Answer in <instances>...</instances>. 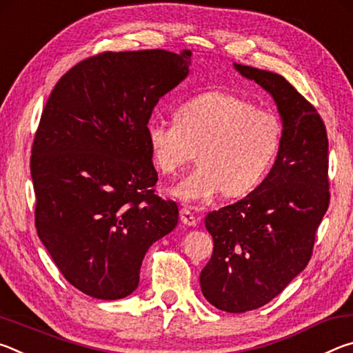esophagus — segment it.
Instances as JSON below:
<instances>
[{"label":"esophagus","instance_id":"esophagus-1","mask_svg":"<svg viewBox=\"0 0 353 353\" xmlns=\"http://www.w3.org/2000/svg\"><path fill=\"white\" fill-rule=\"evenodd\" d=\"M181 219L185 225H190V227H194L198 224V218L194 216L193 212H190L188 208H182L181 210Z\"/></svg>","mask_w":353,"mask_h":353}]
</instances>
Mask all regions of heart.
I'll return each mask as SVG.
<instances>
[{
	"mask_svg": "<svg viewBox=\"0 0 353 353\" xmlns=\"http://www.w3.org/2000/svg\"><path fill=\"white\" fill-rule=\"evenodd\" d=\"M282 119L229 92H205L177 107L174 121L152 119L146 140L154 165L176 174L198 159L172 194L190 204L218 196L236 198L256 188L270 171L282 141Z\"/></svg>",
	"mask_w": 353,
	"mask_h": 353,
	"instance_id": "obj_1",
	"label": "heart"
}]
</instances>
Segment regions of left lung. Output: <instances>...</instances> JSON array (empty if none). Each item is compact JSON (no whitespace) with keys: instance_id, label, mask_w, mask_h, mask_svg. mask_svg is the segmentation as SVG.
<instances>
[{"instance_id":"left-lung-1","label":"left lung","mask_w":353,"mask_h":353,"mask_svg":"<svg viewBox=\"0 0 353 353\" xmlns=\"http://www.w3.org/2000/svg\"><path fill=\"white\" fill-rule=\"evenodd\" d=\"M234 67L271 94L283 126L265 181L205 216L214 248L199 277L202 294L218 310L244 313L271 302L312 259L330 202L328 139L319 113L283 76Z\"/></svg>"}]
</instances>
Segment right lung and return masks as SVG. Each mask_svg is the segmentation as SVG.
I'll return each mask as SVG.
<instances>
[{
  "label": "right lung",
  "mask_w": 353,
  "mask_h": 353,
  "mask_svg": "<svg viewBox=\"0 0 353 353\" xmlns=\"http://www.w3.org/2000/svg\"><path fill=\"white\" fill-rule=\"evenodd\" d=\"M190 63L188 50L101 52L67 71L46 101L31 155L35 227L83 294L134 292L148 249L177 225L176 202L155 194L146 126Z\"/></svg>",
  "instance_id": "1"
}]
</instances>
